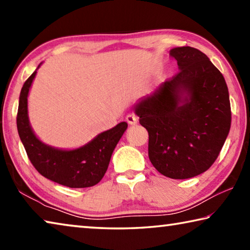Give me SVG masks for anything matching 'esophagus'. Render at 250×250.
Instances as JSON below:
<instances>
[{"label":"esophagus","mask_w":250,"mask_h":250,"mask_svg":"<svg viewBox=\"0 0 250 250\" xmlns=\"http://www.w3.org/2000/svg\"><path fill=\"white\" fill-rule=\"evenodd\" d=\"M125 120L129 125H135L138 122V117L133 115V113H128L125 117Z\"/></svg>","instance_id":"esophagus-1"}]
</instances>
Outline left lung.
Here are the masks:
<instances>
[{
  "instance_id": "8db88e82",
  "label": "left lung",
  "mask_w": 250,
  "mask_h": 250,
  "mask_svg": "<svg viewBox=\"0 0 250 250\" xmlns=\"http://www.w3.org/2000/svg\"><path fill=\"white\" fill-rule=\"evenodd\" d=\"M179 71L135 107L149 133V159L174 180L196 176L213 166L229 132L231 111L224 76L196 48H173Z\"/></svg>"
}]
</instances>
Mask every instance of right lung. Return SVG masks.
Returning <instances> with one entry per match:
<instances>
[{
  "mask_svg": "<svg viewBox=\"0 0 250 250\" xmlns=\"http://www.w3.org/2000/svg\"><path fill=\"white\" fill-rule=\"evenodd\" d=\"M35 75L34 71L23 84L16 117L19 135L29 161L40 174L55 183L71 188L96 185L107 171L112 152L128 124L120 122L76 150H58L44 145L34 134L27 117V95Z\"/></svg>",
  "mask_w": 250,
  "mask_h": 250,
  "instance_id": "right-lung-1",
  "label": "right lung"
}]
</instances>
